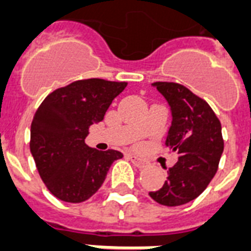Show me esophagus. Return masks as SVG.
<instances>
[{
    "label": "esophagus",
    "mask_w": 251,
    "mask_h": 251,
    "mask_svg": "<svg viewBox=\"0 0 251 251\" xmlns=\"http://www.w3.org/2000/svg\"><path fill=\"white\" fill-rule=\"evenodd\" d=\"M126 158H127L129 160H131V163H133L135 167L145 168L147 166V163L145 162V160L139 159V158H137L135 155H131V154H127V155H126Z\"/></svg>",
    "instance_id": "1"
}]
</instances>
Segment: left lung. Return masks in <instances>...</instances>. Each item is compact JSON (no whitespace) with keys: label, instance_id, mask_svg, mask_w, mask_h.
I'll return each instance as SVG.
<instances>
[{"label":"left lung","instance_id":"obj_1","mask_svg":"<svg viewBox=\"0 0 251 251\" xmlns=\"http://www.w3.org/2000/svg\"><path fill=\"white\" fill-rule=\"evenodd\" d=\"M171 106L172 125L166 145L179 160L168 168L167 181L151 199L166 206L192 201L205 191L219 170L224 151L221 122L209 104L172 81L154 83Z\"/></svg>","mask_w":251,"mask_h":251}]
</instances>
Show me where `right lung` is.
Here are the masks:
<instances>
[{
    "mask_svg": "<svg viewBox=\"0 0 251 251\" xmlns=\"http://www.w3.org/2000/svg\"><path fill=\"white\" fill-rule=\"evenodd\" d=\"M125 81L84 79L57 88L36 109L30 130V150L50 192L66 202H83L104 183L122 152L99 151L85 145L93 122L102 121Z\"/></svg>",
    "mask_w": 251,
    "mask_h": 251,
    "instance_id": "1",
    "label": "right lung"
}]
</instances>
